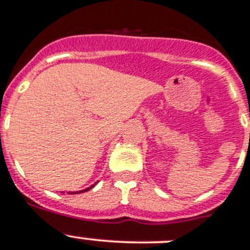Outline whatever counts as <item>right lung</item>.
I'll list each match as a JSON object with an SVG mask.
<instances>
[{
  "label": "right lung",
  "mask_w": 250,
  "mask_h": 250,
  "mask_svg": "<svg viewBox=\"0 0 250 250\" xmlns=\"http://www.w3.org/2000/svg\"><path fill=\"white\" fill-rule=\"evenodd\" d=\"M95 185H97V183H94V185H91L90 187H88V188H85V189H83V191H77V192H70V194H77V193H82V192H86V191H89V189L90 188H93L94 186H95Z\"/></svg>",
  "instance_id": "1"
}]
</instances>
